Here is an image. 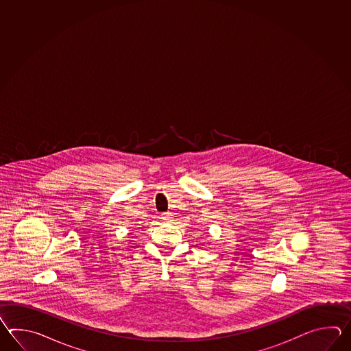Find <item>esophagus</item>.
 Here are the masks:
<instances>
[{
  "instance_id": "obj_1",
  "label": "esophagus",
  "mask_w": 351,
  "mask_h": 351,
  "mask_svg": "<svg viewBox=\"0 0 351 351\" xmlns=\"http://www.w3.org/2000/svg\"><path fill=\"white\" fill-rule=\"evenodd\" d=\"M162 219H163L165 222H169V221L172 219V216H171V213H169V212H165V213L162 215Z\"/></svg>"
}]
</instances>
